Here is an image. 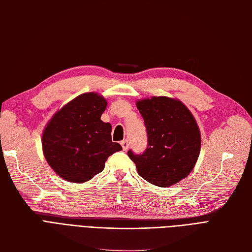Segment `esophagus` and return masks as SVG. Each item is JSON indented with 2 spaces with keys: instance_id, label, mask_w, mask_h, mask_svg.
<instances>
[{
  "instance_id": "34e87169",
  "label": "esophagus",
  "mask_w": 252,
  "mask_h": 252,
  "mask_svg": "<svg viewBox=\"0 0 252 252\" xmlns=\"http://www.w3.org/2000/svg\"><path fill=\"white\" fill-rule=\"evenodd\" d=\"M120 144H121V147H123L124 151H126L128 149V142H127V140H123Z\"/></svg>"
}]
</instances>
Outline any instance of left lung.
<instances>
[{
  "label": "left lung",
  "mask_w": 252,
  "mask_h": 252,
  "mask_svg": "<svg viewBox=\"0 0 252 252\" xmlns=\"http://www.w3.org/2000/svg\"><path fill=\"white\" fill-rule=\"evenodd\" d=\"M136 105L147 128L148 147L139 155L131 150L127 155L144 180L168 188L188 177L196 164L201 149L199 126L178 99L153 96Z\"/></svg>",
  "instance_id": "8db88e82"
}]
</instances>
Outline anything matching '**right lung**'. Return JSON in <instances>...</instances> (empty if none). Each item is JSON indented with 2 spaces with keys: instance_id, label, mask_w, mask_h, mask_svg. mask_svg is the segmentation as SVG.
<instances>
[{
  "instance_id": "1",
  "label": "right lung",
  "mask_w": 252,
  "mask_h": 252,
  "mask_svg": "<svg viewBox=\"0 0 252 252\" xmlns=\"http://www.w3.org/2000/svg\"><path fill=\"white\" fill-rule=\"evenodd\" d=\"M107 100L85 93L58 111L43 133V152L54 172L69 182L83 183L101 173L109 156L123 148L112 142V126L100 119Z\"/></svg>"
}]
</instances>
